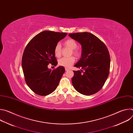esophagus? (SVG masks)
I'll list each match as a JSON object with an SVG mask.
<instances>
[{"label":"esophagus","mask_w":133,"mask_h":133,"mask_svg":"<svg viewBox=\"0 0 133 133\" xmlns=\"http://www.w3.org/2000/svg\"><path fill=\"white\" fill-rule=\"evenodd\" d=\"M69 70V69L68 68H65V70L66 71H68V70Z\"/></svg>","instance_id":"1"}]
</instances>
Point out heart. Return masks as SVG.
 Wrapping results in <instances>:
<instances>
[{
  "label": "heart",
  "instance_id": "b5f03b06",
  "mask_svg": "<svg viewBox=\"0 0 133 133\" xmlns=\"http://www.w3.org/2000/svg\"><path fill=\"white\" fill-rule=\"evenodd\" d=\"M64 44L65 46L72 50L71 54L72 52L74 55L77 57L81 55V53L80 51L76 49L77 47V43L75 40L72 39H69L64 42ZM61 45L60 44H57L56 45L54 49V54L55 56L57 57H59L61 56ZM75 61V58L74 57L72 56L70 57H63L58 60V64L60 66L66 68H69L74 63Z\"/></svg>",
  "mask_w": 133,
  "mask_h": 133
}]
</instances>
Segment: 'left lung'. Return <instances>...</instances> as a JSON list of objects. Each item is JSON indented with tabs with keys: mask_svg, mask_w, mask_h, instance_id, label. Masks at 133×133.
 <instances>
[{
	"mask_svg": "<svg viewBox=\"0 0 133 133\" xmlns=\"http://www.w3.org/2000/svg\"><path fill=\"white\" fill-rule=\"evenodd\" d=\"M68 35L79 43L82 47L81 58L74 65L81 69L74 71L72 84L83 95L95 94L102 88L109 75L110 61L108 49L91 33L77 32Z\"/></svg>",
	"mask_w": 133,
	"mask_h": 133,
	"instance_id": "obj_1",
	"label": "left lung"
}]
</instances>
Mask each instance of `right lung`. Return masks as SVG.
<instances>
[{"instance_id":"right-lung-1","label":"right lung","mask_w":133,"mask_h":133,"mask_svg":"<svg viewBox=\"0 0 133 133\" xmlns=\"http://www.w3.org/2000/svg\"><path fill=\"white\" fill-rule=\"evenodd\" d=\"M67 34L43 31L33 37L25 48L22 63L25 79L28 87L36 94L46 96L57 87L65 68L60 66L51 70L48 65H57L54 49Z\"/></svg>"}]
</instances>
